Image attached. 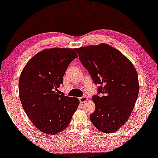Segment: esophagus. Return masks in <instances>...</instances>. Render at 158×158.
Listing matches in <instances>:
<instances>
[{"label":"esophagus","mask_w":158,"mask_h":158,"mask_svg":"<svg viewBox=\"0 0 158 158\" xmlns=\"http://www.w3.org/2000/svg\"><path fill=\"white\" fill-rule=\"evenodd\" d=\"M80 102L81 103H84V102H85L87 100H88V98L87 96H83V97H80Z\"/></svg>","instance_id":"obj_1"}]
</instances>
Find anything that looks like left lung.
<instances>
[{"label": "left lung", "instance_id": "obj_1", "mask_svg": "<svg viewBox=\"0 0 158 158\" xmlns=\"http://www.w3.org/2000/svg\"><path fill=\"white\" fill-rule=\"evenodd\" d=\"M80 60L88 70L98 92L93 101L95 110L90 119L104 133L118 131L128 120L139 93L137 71L133 64L117 49L107 44L75 49Z\"/></svg>", "mask_w": 158, "mask_h": 158}]
</instances>
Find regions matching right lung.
Wrapping results in <instances>:
<instances>
[{"label":"right lung","mask_w":158,"mask_h":158,"mask_svg":"<svg viewBox=\"0 0 158 158\" xmlns=\"http://www.w3.org/2000/svg\"><path fill=\"white\" fill-rule=\"evenodd\" d=\"M78 55L71 48L43 49L29 60L19 81L22 106L33 124L54 135L69 125L80 103L77 98L58 94L67 67Z\"/></svg>","instance_id":"add662e5"}]
</instances>
